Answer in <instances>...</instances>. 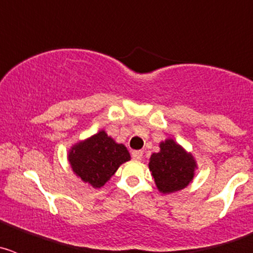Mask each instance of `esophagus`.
<instances>
[{
	"mask_svg": "<svg viewBox=\"0 0 253 253\" xmlns=\"http://www.w3.org/2000/svg\"><path fill=\"white\" fill-rule=\"evenodd\" d=\"M131 157H133L134 161H140L143 157V152L142 151H133L131 152Z\"/></svg>",
	"mask_w": 253,
	"mask_h": 253,
	"instance_id": "esophagus-1",
	"label": "esophagus"
}]
</instances>
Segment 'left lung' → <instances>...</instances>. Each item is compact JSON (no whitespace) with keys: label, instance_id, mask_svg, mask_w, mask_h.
<instances>
[{"label":"left lung","instance_id":"left-lung-1","mask_svg":"<svg viewBox=\"0 0 253 253\" xmlns=\"http://www.w3.org/2000/svg\"><path fill=\"white\" fill-rule=\"evenodd\" d=\"M149 171L158 191L171 194L185 189L193 181L198 169L191 153L169 138L160 143V152L149 158Z\"/></svg>","mask_w":253,"mask_h":253}]
</instances>
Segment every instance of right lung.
<instances>
[{
	"instance_id": "1",
	"label": "right lung",
	"mask_w": 253,
	"mask_h": 253,
	"mask_svg": "<svg viewBox=\"0 0 253 253\" xmlns=\"http://www.w3.org/2000/svg\"><path fill=\"white\" fill-rule=\"evenodd\" d=\"M67 156L76 176L93 189L104 186L116 169L130 160L126 147L116 143L105 130L76 143Z\"/></svg>"
}]
</instances>
